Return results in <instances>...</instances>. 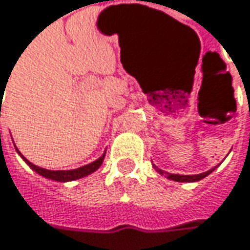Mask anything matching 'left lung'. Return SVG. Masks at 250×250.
<instances>
[{"label": "left lung", "instance_id": "left-lung-1", "mask_svg": "<svg viewBox=\"0 0 250 250\" xmlns=\"http://www.w3.org/2000/svg\"><path fill=\"white\" fill-rule=\"evenodd\" d=\"M153 167L155 168V171L158 172V174H161V175H164L166 178H168V180H172V181H177V183H195V181H199V180H202V178H205L207 175H209L211 172H212L213 169H216V167H213L209 171H205V172H201V174H194V175H183V174H171V172H167V171H164V169L158 168L155 164H153Z\"/></svg>", "mask_w": 250, "mask_h": 250}]
</instances>
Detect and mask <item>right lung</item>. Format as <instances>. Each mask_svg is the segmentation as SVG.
I'll return each mask as SVG.
<instances>
[{
    "instance_id": "right-lung-1",
    "label": "right lung",
    "mask_w": 250,
    "mask_h": 250,
    "mask_svg": "<svg viewBox=\"0 0 250 250\" xmlns=\"http://www.w3.org/2000/svg\"><path fill=\"white\" fill-rule=\"evenodd\" d=\"M15 146V144H14ZM15 150H17V153L20 154V157L22 158L23 161L29 166V168H32L35 172H38L39 175H42V177H45V178H48V180H52V181H56V183H69V181H75V180H81L83 177H87V175H90L92 172H95L97 169L100 168V166H102V163H103V160H104V154H106V151L103 153V154L100 155L97 160L95 161H92V163H89V164H86V166H82L79 168H75V169H46V168H42V167H38L35 164H32L29 160H26L22 154H21V151L15 147Z\"/></svg>"
}]
</instances>
